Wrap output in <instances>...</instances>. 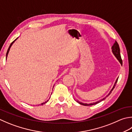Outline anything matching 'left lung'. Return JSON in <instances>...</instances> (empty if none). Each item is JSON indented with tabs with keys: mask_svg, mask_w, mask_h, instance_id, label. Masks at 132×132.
<instances>
[{
	"mask_svg": "<svg viewBox=\"0 0 132 132\" xmlns=\"http://www.w3.org/2000/svg\"><path fill=\"white\" fill-rule=\"evenodd\" d=\"M112 52H113V54H114V55H115V56L116 58H117V59H118V61L120 62V63L122 64V59H121V54H120V47H119V45H118V43L117 42V41H116L115 42V43L113 44V46L112 47ZM118 78H117V80H116V82H115V84H114V86H113V87L112 88V89L111 90V91L110 92V93H109V94L108 95H107L106 96V97H107L108 95H109L110 94V93H112V90H113V89L114 88V86H116V84H117V81H118ZM106 97H105L104 98H103V99H102L101 100H100V101H97V102H94V103H93V104H84V103H82V102H79L78 101H77V102H78L79 104H81V105H85V106H90V105H95V104H98V103H99V102H100L101 101H103V100H104L105 99V98Z\"/></svg>",
	"mask_w": 132,
	"mask_h": 132,
	"instance_id": "left-lung-1",
	"label": "left lung"
}]
</instances>
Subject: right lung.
<instances>
[{
  "label": "right lung",
  "mask_w": 132,
  "mask_h": 132,
  "mask_svg": "<svg viewBox=\"0 0 132 132\" xmlns=\"http://www.w3.org/2000/svg\"><path fill=\"white\" fill-rule=\"evenodd\" d=\"M17 39H18V38H16V39H15V40H14V41H13V42H12V43H11V45H10V46H9V48H8V50H7V53H6V58H7V55H8V53H9V50H10V47H11V46H12V43H14V42H15V40H16ZM47 101H46L45 102H43V103H42V104H41V105H43V104H46V102H47Z\"/></svg>",
  "instance_id": "1"
}]
</instances>
